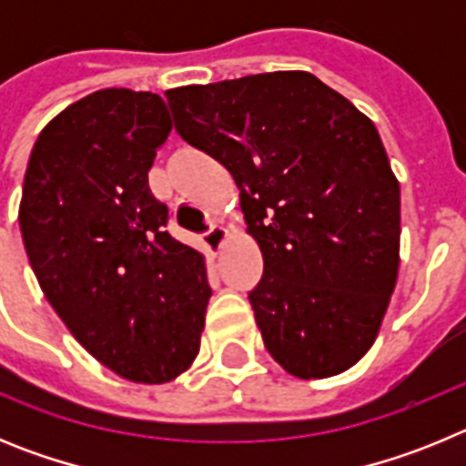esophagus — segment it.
I'll list each match as a JSON object with an SVG mask.
<instances>
[{"instance_id":"1","label":"esophagus","mask_w":466,"mask_h":466,"mask_svg":"<svg viewBox=\"0 0 466 466\" xmlns=\"http://www.w3.org/2000/svg\"><path fill=\"white\" fill-rule=\"evenodd\" d=\"M226 238H228V230L221 228V226H212L208 233H203V242L209 252H219Z\"/></svg>"}]
</instances>
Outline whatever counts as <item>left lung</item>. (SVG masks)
<instances>
[{"instance_id":"1","label":"left lung","mask_w":466,"mask_h":466,"mask_svg":"<svg viewBox=\"0 0 466 466\" xmlns=\"http://www.w3.org/2000/svg\"><path fill=\"white\" fill-rule=\"evenodd\" d=\"M166 97L184 142L240 188L263 254L249 303L266 350L303 380L355 366L399 273V182L376 126L310 72L182 86Z\"/></svg>"}]
</instances>
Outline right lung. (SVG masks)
Returning <instances> with one entry per match:
<instances>
[{
    "instance_id": "1",
    "label": "right lung",
    "mask_w": 466,
    "mask_h": 466,
    "mask_svg": "<svg viewBox=\"0 0 466 466\" xmlns=\"http://www.w3.org/2000/svg\"><path fill=\"white\" fill-rule=\"evenodd\" d=\"M167 133L154 93L105 88L74 102L36 137L18 212L41 291L74 339L151 385L196 360L212 296L203 254L167 233V205L149 188Z\"/></svg>"
}]
</instances>
